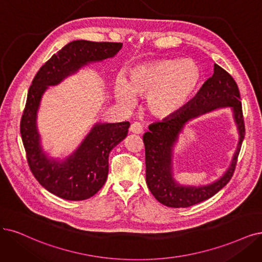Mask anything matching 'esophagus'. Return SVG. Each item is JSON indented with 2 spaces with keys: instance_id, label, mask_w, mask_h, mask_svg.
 <instances>
[{
  "instance_id": "esophagus-1",
  "label": "esophagus",
  "mask_w": 262,
  "mask_h": 262,
  "mask_svg": "<svg viewBox=\"0 0 262 262\" xmlns=\"http://www.w3.org/2000/svg\"><path fill=\"white\" fill-rule=\"evenodd\" d=\"M129 132H130V133H133V134H137V135H140V134H142V132H143V128H142V126H141L139 123L135 122V123H133V124L130 125V127H129Z\"/></svg>"
}]
</instances>
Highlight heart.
Segmentation results:
<instances>
[{"instance_id":"b5f03b06","label":"heart","mask_w":262,"mask_h":262,"mask_svg":"<svg viewBox=\"0 0 262 262\" xmlns=\"http://www.w3.org/2000/svg\"><path fill=\"white\" fill-rule=\"evenodd\" d=\"M201 76V68L193 59H160L132 68L128 80L119 76L114 93L116 99L127 106L136 102V95L147 96L149 112L166 119L188 103Z\"/></svg>"}]
</instances>
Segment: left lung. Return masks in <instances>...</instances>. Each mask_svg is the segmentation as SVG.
<instances>
[{
	"instance_id": "left-lung-1",
	"label": "left lung",
	"mask_w": 262,
	"mask_h": 262,
	"mask_svg": "<svg viewBox=\"0 0 262 262\" xmlns=\"http://www.w3.org/2000/svg\"><path fill=\"white\" fill-rule=\"evenodd\" d=\"M228 107L232 112L239 141L229 167L216 181L206 185H182L174 178L173 156L179 136L185 125L206 113ZM245 136L239 91L227 71L215 63L214 74L203 84L196 96L183 108L162 122L149 126L144 133L146 180L149 190L160 203L168 207H189L214 196L233 176L237 157Z\"/></svg>"
}]
</instances>
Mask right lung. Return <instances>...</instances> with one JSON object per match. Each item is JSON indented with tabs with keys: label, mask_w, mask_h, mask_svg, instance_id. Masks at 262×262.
I'll list each match as a JSON object with an SVG mask.
<instances>
[{
	"label": "right lung",
	"mask_w": 262,
	"mask_h": 262,
	"mask_svg": "<svg viewBox=\"0 0 262 262\" xmlns=\"http://www.w3.org/2000/svg\"><path fill=\"white\" fill-rule=\"evenodd\" d=\"M123 44L76 40L68 43L41 67L28 92L20 133L29 166L47 191L68 201H83L98 192L108 177L109 154L127 136L129 123L97 122L81 143L66 158L51 157L42 143L37 113L43 95L91 63L118 54Z\"/></svg>",
	"instance_id": "add662e5"
}]
</instances>
